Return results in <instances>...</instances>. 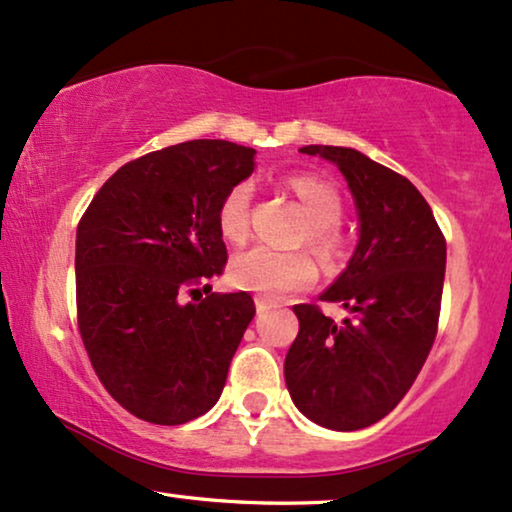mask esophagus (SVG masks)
I'll return each instance as SVG.
<instances>
[{
    "label": "esophagus",
    "mask_w": 512,
    "mask_h": 512,
    "mask_svg": "<svg viewBox=\"0 0 512 512\" xmlns=\"http://www.w3.org/2000/svg\"><path fill=\"white\" fill-rule=\"evenodd\" d=\"M270 308H273V301L266 299V296H256V311L258 313H266V311H270Z\"/></svg>",
    "instance_id": "esophagus-1"
}]
</instances>
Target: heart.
Wrapping results in <instances>:
<instances>
[{"label": "heart", "mask_w": 512, "mask_h": 512, "mask_svg": "<svg viewBox=\"0 0 512 512\" xmlns=\"http://www.w3.org/2000/svg\"><path fill=\"white\" fill-rule=\"evenodd\" d=\"M287 185L311 216V225L306 232L308 244L318 251L323 261L332 263L344 249L342 232L337 227L344 213L342 194L327 180L308 173L292 175L287 178ZM251 197H254V185L249 180H242L227 189L220 199L216 223L227 242L239 244L249 235ZM315 275H318L315 261L306 251H275L268 246H251L232 258L230 263L232 285L266 296H282L292 289L308 287Z\"/></svg>", "instance_id": "b5f03b06"}]
</instances>
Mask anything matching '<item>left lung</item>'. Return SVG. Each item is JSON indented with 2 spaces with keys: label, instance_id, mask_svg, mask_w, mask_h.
<instances>
[{
  "label": "left lung",
  "instance_id": "8db88e82",
  "mask_svg": "<svg viewBox=\"0 0 512 512\" xmlns=\"http://www.w3.org/2000/svg\"><path fill=\"white\" fill-rule=\"evenodd\" d=\"M337 163L361 218L349 266L320 301L344 306V323L318 304H296L299 334L285 358L296 408L327 430L375 425L396 408L437 337L446 239L410 180L356 149L311 144Z\"/></svg>",
  "mask_w": 512,
  "mask_h": 512
}]
</instances>
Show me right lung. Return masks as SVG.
Returning a JSON list of instances; mask_svg holds the SVG:
<instances>
[{
  "label": "right lung",
  "mask_w": 512,
  "mask_h": 512,
  "mask_svg": "<svg viewBox=\"0 0 512 512\" xmlns=\"http://www.w3.org/2000/svg\"><path fill=\"white\" fill-rule=\"evenodd\" d=\"M254 154L225 140L151 151L118 168L82 213L78 330L99 382L135 418L185 425L220 399L256 306L208 285L227 263L216 211L254 173Z\"/></svg>",
  "instance_id": "add662e5"
}]
</instances>
